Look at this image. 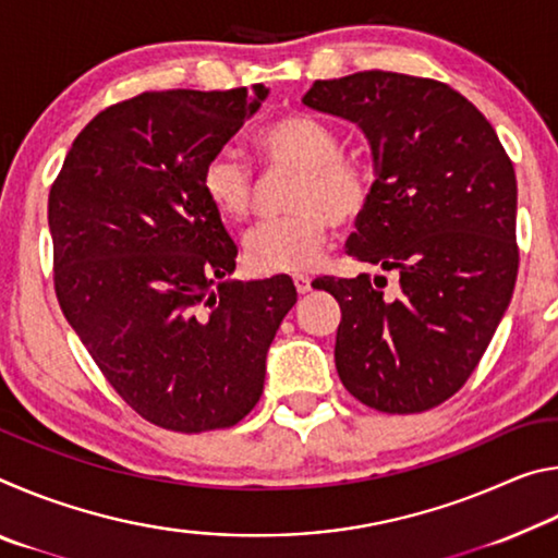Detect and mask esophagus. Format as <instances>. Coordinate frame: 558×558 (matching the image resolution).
<instances>
[{"instance_id":"34e87169","label":"esophagus","mask_w":558,"mask_h":558,"mask_svg":"<svg viewBox=\"0 0 558 558\" xmlns=\"http://www.w3.org/2000/svg\"><path fill=\"white\" fill-rule=\"evenodd\" d=\"M292 282H295V290L300 295H305V292L313 290V280H310V276H305V272H295V276H292Z\"/></svg>"}]
</instances>
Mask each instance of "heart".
<instances>
[{"instance_id": "heart-1", "label": "heart", "mask_w": 558, "mask_h": 558, "mask_svg": "<svg viewBox=\"0 0 558 558\" xmlns=\"http://www.w3.org/2000/svg\"><path fill=\"white\" fill-rule=\"evenodd\" d=\"M256 153L270 167L298 169L282 219L263 221L243 239L245 266L260 276L313 268L335 223L354 221L372 196V167L342 153L327 122L290 112L256 135ZM202 192L226 221H243L253 204V174L239 155L219 153L202 172Z\"/></svg>"}]
</instances>
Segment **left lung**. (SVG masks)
<instances>
[{
    "label": "left lung",
    "instance_id": "obj_1",
    "mask_svg": "<svg viewBox=\"0 0 558 558\" xmlns=\"http://www.w3.org/2000/svg\"><path fill=\"white\" fill-rule=\"evenodd\" d=\"M302 102L369 140L376 179L347 253L399 272L396 298L366 272L317 280L342 307L339 379L376 411H428L475 372L512 300L514 167L483 112L440 81L362 71L315 81Z\"/></svg>",
    "mask_w": 558,
    "mask_h": 558
}]
</instances>
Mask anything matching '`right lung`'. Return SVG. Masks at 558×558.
<instances>
[{"instance_id": "right-lung-1", "label": "right lung", "mask_w": 558, "mask_h": 558, "mask_svg": "<svg viewBox=\"0 0 558 558\" xmlns=\"http://www.w3.org/2000/svg\"><path fill=\"white\" fill-rule=\"evenodd\" d=\"M266 86L162 90L98 112L49 194L56 298L122 401L177 433L235 426L298 302L288 276L229 280L235 243L202 172Z\"/></svg>"}]
</instances>
